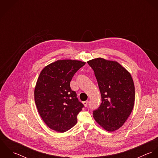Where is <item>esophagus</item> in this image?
I'll return each mask as SVG.
<instances>
[{
	"mask_svg": "<svg viewBox=\"0 0 158 158\" xmlns=\"http://www.w3.org/2000/svg\"><path fill=\"white\" fill-rule=\"evenodd\" d=\"M83 104L84 105V106L85 107H86L88 106V101H85V102H83Z\"/></svg>",
	"mask_w": 158,
	"mask_h": 158,
	"instance_id": "esophagus-1",
	"label": "esophagus"
}]
</instances>
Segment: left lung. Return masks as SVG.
Masks as SVG:
<instances>
[{"label": "left lung", "mask_w": 158, "mask_h": 158, "mask_svg": "<svg viewBox=\"0 0 158 158\" xmlns=\"http://www.w3.org/2000/svg\"><path fill=\"white\" fill-rule=\"evenodd\" d=\"M88 63L94 70L102 101L93 117L102 128L113 132L123 126L133 111V80L130 73L117 61L97 58Z\"/></svg>", "instance_id": "8db88e82"}]
</instances>
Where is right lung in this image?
<instances>
[{"label":"right lung","mask_w":158,"mask_h":158,"mask_svg":"<svg viewBox=\"0 0 158 158\" xmlns=\"http://www.w3.org/2000/svg\"><path fill=\"white\" fill-rule=\"evenodd\" d=\"M85 62L74 60H57L41 70L35 88V103L45 124L50 129L64 133L77 122L83 105L72 90L70 82Z\"/></svg>","instance_id":"1"}]
</instances>
